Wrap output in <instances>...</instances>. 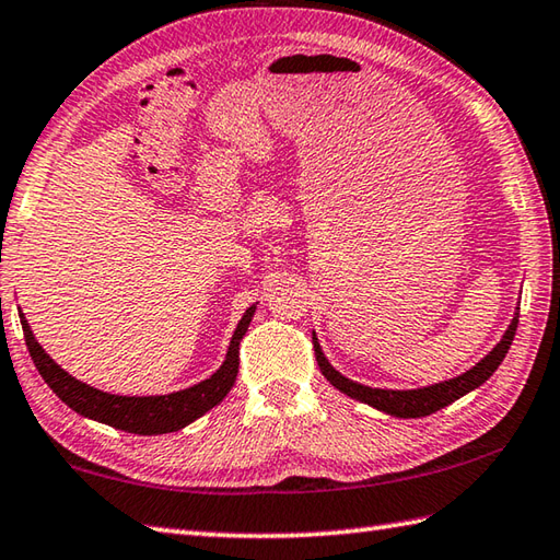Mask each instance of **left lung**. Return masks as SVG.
Masks as SVG:
<instances>
[{
	"label": "left lung",
	"mask_w": 560,
	"mask_h": 560,
	"mask_svg": "<svg viewBox=\"0 0 560 560\" xmlns=\"http://www.w3.org/2000/svg\"><path fill=\"white\" fill-rule=\"evenodd\" d=\"M517 323H520V313L512 317L505 337L500 339V345L492 349L486 359H480L474 369L466 371V374L448 378L444 383H434V386L418 388V390H386V388L361 386V383L345 378L339 371L330 366V361L325 359L315 335H313V349H315V359H317V366L323 371V376L330 381L335 388L347 393L349 398L366 402L371 408L393 415V418H424V415H432L436 410L446 408V405H452L454 400L466 396V393L478 388L480 383H486L492 374H495V369L502 364V359L508 354L514 332H517Z\"/></svg>",
	"instance_id": "left-lung-1"
}]
</instances>
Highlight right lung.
I'll use <instances>...</instances> for the list:
<instances>
[{
  "label": "right lung",
  "instance_id": "right-lung-1",
  "mask_svg": "<svg viewBox=\"0 0 560 560\" xmlns=\"http://www.w3.org/2000/svg\"><path fill=\"white\" fill-rule=\"evenodd\" d=\"M252 315H255V305L247 308V313L240 320L237 330L230 339L228 357L223 366L215 371L211 378H206L196 386L170 393V396H145V398H128V396H112V393L96 390L86 383L72 378L68 371H62L55 361L43 352V347L36 342L31 327L26 323L24 313H19L21 327H24V339L28 347V354L36 364L43 381L52 388L65 405H70L74 412L84 415V418L104 422L116 430H124L130 434H167L177 432L182 427L199 420L203 412L215 408L230 388H233L237 366H240V339L245 337Z\"/></svg>",
  "mask_w": 560,
  "mask_h": 560
}]
</instances>
